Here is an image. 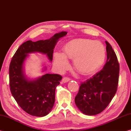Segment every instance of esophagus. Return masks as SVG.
Wrapping results in <instances>:
<instances>
[{
	"mask_svg": "<svg viewBox=\"0 0 131 131\" xmlns=\"http://www.w3.org/2000/svg\"><path fill=\"white\" fill-rule=\"evenodd\" d=\"M69 81H70V79L68 78V77H63L62 80V83H67V82Z\"/></svg>",
	"mask_w": 131,
	"mask_h": 131,
	"instance_id": "1",
	"label": "esophagus"
}]
</instances>
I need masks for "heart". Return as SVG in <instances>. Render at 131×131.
I'll use <instances>...</instances> for the list:
<instances>
[{
	"label": "heart",
	"instance_id": "obj_1",
	"mask_svg": "<svg viewBox=\"0 0 131 131\" xmlns=\"http://www.w3.org/2000/svg\"><path fill=\"white\" fill-rule=\"evenodd\" d=\"M63 53L54 54V65L63 72L69 65L68 59H73L75 69L83 76H90L97 72L106 58V49L101 41L87 39H77L68 42Z\"/></svg>",
	"mask_w": 131,
	"mask_h": 131
}]
</instances>
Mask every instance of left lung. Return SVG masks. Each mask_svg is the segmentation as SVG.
Segmentation results:
<instances>
[{
    "label": "left lung",
    "instance_id": "left-lung-1",
    "mask_svg": "<svg viewBox=\"0 0 131 131\" xmlns=\"http://www.w3.org/2000/svg\"><path fill=\"white\" fill-rule=\"evenodd\" d=\"M105 43L107 62L103 69L81 84L74 99L79 110L87 116H94L103 112L113 98L118 87V59L110 44L106 41Z\"/></svg>",
    "mask_w": 131,
    "mask_h": 131
}]
</instances>
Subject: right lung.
I'll return each mask as SVG.
<instances>
[{
    "label": "right lung",
    "instance_id": "add662e5",
    "mask_svg": "<svg viewBox=\"0 0 131 131\" xmlns=\"http://www.w3.org/2000/svg\"><path fill=\"white\" fill-rule=\"evenodd\" d=\"M66 34V32H61L45 40L26 41L18 48L11 61L9 67L11 92L23 110L32 116L44 117L51 112L55 102V89L60 84L62 77L57 74L47 73L34 79L29 77L25 72V63L29 57V54L41 53L52 62L57 42ZM42 66V72H44L47 67Z\"/></svg>",
    "mask_w": 131,
    "mask_h": 131
}]
</instances>
